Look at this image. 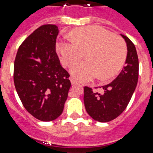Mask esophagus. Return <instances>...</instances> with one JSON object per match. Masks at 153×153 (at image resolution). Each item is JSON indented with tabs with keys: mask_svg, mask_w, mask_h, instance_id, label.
<instances>
[{
	"mask_svg": "<svg viewBox=\"0 0 153 153\" xmlns=\"http://www.w3.org/2000/svg\"><path fill=\"white\" fill-rule=\"evenodd\" d=\"M70 82H71V84H72V85H76V83H77L76 80V79H74V78L70 77Z\"/></svg>",
	"mask_w": 153,
	"mask_h": 153,
	"instance_id": "obj_1",
	"label": "esophagus"
}]
</instances>
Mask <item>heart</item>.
I'll return each mask as SVG.
<instances>
[{
	"instance_id": "obj_1",
	"label": "heart",
	"mask_w": 153,
	"mask_h": 153,
	"mask_svg": "<svg viewBox=\"0 0 153 153\" xmlns=\"http://www.w3.org/2000/svg\"><path fill=\"white\" fill-rule=\"evenodd\" d=\"M71 37L59 39L56 49L64 67H70L85 53L86 60L74 66L71 74L76 79L86 82L97 76L106 80L118 73L126 57L127 48L120 36L99 26L75 29Z\"/></svg>"
}]
</instances>
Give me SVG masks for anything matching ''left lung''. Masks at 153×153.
<instances>
[{
	"instance_id": "1",
	"label": "left lung",
	"mask_w": 153,
	"mask_h": 153,
	"mask_svg": "<svg viewBox=\"0 0 153 153\" xmlns=\"http://www.w3.org/2000/svg\"><path fill=\"white\" fill-rule=\"evenodd\" d=\"M121 36L127 46L126 60L122 71L113 82L102 86V93H94L90 87H84L86 110L98 122H109L118 117L129 104L137 85L139 59L136 47L126 36Z\"/></svg>"
}]
</instances>
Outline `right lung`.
Segmentation results:
<instances>
[{"label": "right lung", "mask_w": 153, "mask_h": 153, "mask_svg": "<svg viewBox=\"0 0 153 153\" xmlns=\"http://www.w3.org/2000/svg\"><path fill=\"white\" fill-rule=\"evenodd\" d=\"M58 33L53 24L35 30L20 46L14 60L13 81L23 106L44 122L61 115L71 86L56 53Z\"/></svg>", "instance_id": "obj_1"}]
</instances>
